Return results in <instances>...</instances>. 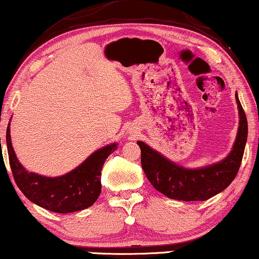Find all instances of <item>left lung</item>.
Listing matches in <instances>:
<instances>
[{
	"instance_id": "1",
	"label": "left lung",
	"mask_w": 259,
	"mask_h": 259,
	"mask_svg": "<svg viewBox=\"0 0 259 259\" xmlns=\"http://www.w3.org/2000/svg\"><path fill=\"white\" fill-rule=\"evenodd\" d=\"M235 99L240 116L238 135L230 155L220 162L208 167L188 169L163 158L146 143L141 141L137 142L141 148V165L143 171L159 192L178 201H205L224 191L234 181L241 165L247 140L246 114L239 101L238 94H235Z\"/></svg>"
}]
</instances>
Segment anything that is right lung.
<instances>
[{
    "instance_id": "add662e5",
    "label": "right lung",
    "mask_w": 259,
    "mask_h": 259,
    "mask_svg": "<svg viewBox=\"0 0 259 259\" xmlns=\"http://www.w3.org/2000/svg\"><path fill=\"white\" fill-rule=\"evenodd\" d=\"M7 149L13 177L21 192L39 207L60 214L82 210L94 204L101 191V169L117 145L97 150L78 167L61 177H42L27 172L16 159L7 127Z\"/></svg>"
}]
</instances>
